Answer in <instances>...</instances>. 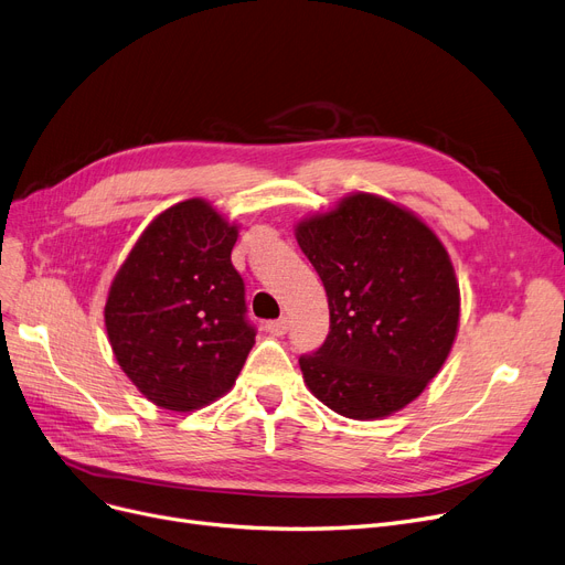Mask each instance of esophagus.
Instances as JSON below:
<instances>
[{
    "label": "esophagus",
    "instance_id": "obj_1",
    "mask_svg": "<svg viewBox=\"0 0 565 565\" xmlns=\"http://www.w3.org/2000/svg\"><path fill=\"white\" fill-rule=\"evenodd\" d=\"M265 330L267 332H273V334H277V337H281V334H286V330H288V318H277V321H269L267 326H265Z\"/></svg>",
    "mask_w": 565,
    "mask_h": 565
}]
</instances>
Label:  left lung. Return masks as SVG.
Wrapping results in <instances>:
<instances>
[{
	"label": "left lung",
	"instance_id": "8db88e82",
	"mask_svg": "<svg viewBox=\"0 0 565 565\" xmlns=\"http://www.w3.org/2000/svg\"><path fill=\"white\" fill-rule=\"evenodd\" d=\"M296 237L330 307L323 347L300 358L311 395L353 420L385 418L420 397L459 326L455 267L434 231L358 191L305 218Z\"/></svg>",
	"mask_w": 565,
	"mask_h": 565
}]
</instances>
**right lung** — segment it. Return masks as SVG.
<instances>
[{
	"label": "right lung",
	"mask_w": 565,
	"mask_h": 565,
	"mask_svg": "<svg viewBox=\"0 0 565 565\" xmlns=\"http://www.w3.org/2000/svg\"><path fill=\"white\" fill-rule=\"evenodd\" d=\"M235 242L237 226L207 201H182L142 231L110 284L115 360L161 408L199 411L226 395L256 343Z\"/></svg>",
	"instance_id": "1"
}]
</instances>
